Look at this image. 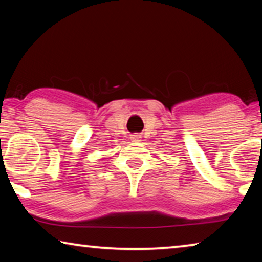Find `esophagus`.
Segmentation results:
<instances>
[{"label":"esophagus","mask_w":262,"mask_h":262,"mask_svg":"<svg viewBox=\"0 0 262 262\" xmlns=\"http://www.w3.org/2000/svg\"><path fill=\"white\" fill-rule=\"evenodd\" d=\"M132 141H133V142H140V141H141V136H140L139 134L132 135Z\"/></svg>","instance_id":"1"}]
</instances>
